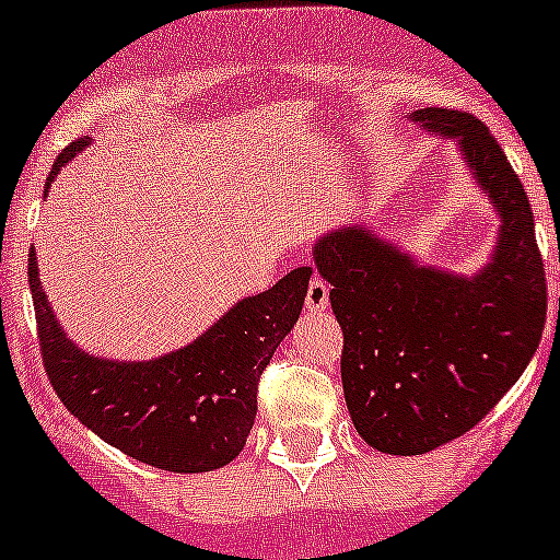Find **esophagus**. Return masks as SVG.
<instances>
[{
  "instance_id": "1",
  "label": "esophagus",
  "mask_w": 560,
  "mask_h": 560,
  "mask_svg": "<svg viewBox=\"0 0 560 560\" xmlns=\"http://www.w3.org/2000/svg\"><path fill=\"white\" fill-rule=\"evenodd\" d=\"M306 310L326 312L328 310V284L323 279H312L306 287Z\"/></svg>"
}]
</instances>
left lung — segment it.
<instances>
[{"label": "left lung", "instance_id": "left-lung-1", "mask_svg": "<svg viewBox=\"0 0 560 560\" xmlns=\"http://www.w3.org/2000/svg\"><path fill=\"white\" fill-rule=\"evenodd\" d=\"M411 121L456 140L503 226L475 276L417 265L368 226L315 243L345 337V404L359 436L389 456H422L478 425L525 373L547 323L533 209L494 135L458 109H417Z\"/></svg>", "mask_w": 560, "mask_h": 560}]
</instances>
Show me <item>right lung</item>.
Instances as JSON below:
<instances>
[{"label":"right lung","instance_id":"obj_1","mask_svg":"<svg viewBox=\"0 0 560 560\" xmlns=\"http://www.w3.org/2000/svg\"><path fill=\"white\" fill-rule=\"evenodd\" d=\"M91 138L60 151L57 171ZM312 268H295L243 298L196 342L151 362H115L80 351L51 312L30 248V290L51 389L71 415L138 462L168 472H209L240 456L256 417L259 375L304 310Z\"/></svg>","mask_w":560,"mask_h":560}]
</instances>
